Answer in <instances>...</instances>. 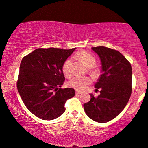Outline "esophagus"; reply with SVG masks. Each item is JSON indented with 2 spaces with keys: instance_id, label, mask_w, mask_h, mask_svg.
I'll use <instances>...</instances> for the list:
<instances>
[{
  "instance_id": "obj_1",
  "label": "esophagus",
  "mask_w": 148,
  "mask_h": 148,
  "mask_svg": "<svg viewBox=\"0 0 148 148\" xmlns=\"http://www.w3.org/2000/svg\"><path fill=\"white\" fill-rule=\"evenodd\" d=\"M76 94H80L81 92H80V91H76Z\"/></svg>"
}]
</instances>
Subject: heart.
I'll use <instances>...</instances> for the list:
<instances>
[{
    "instance_id": "b5f03b06",
    "label": "heart",
    "mask_w": 148,
    "mask_h": 148,
    "mask_svg": "<svg viewBox=\"0 0 148 148\" xmlns=\"http://www.w3.org/2000/svg\"><path fill=\"white\" fill-rule=\"evenodd\" d=\"M77 59L83 61L88 68H89V72L91 74H95L96 71L93 70V68L96 63V59L91 54L89 53L88 52L83 51L76 55ZM72 59L70 58L65 61L62 66V72L63 75L66 78H70L72 74ZM91 83V79L88 76L85 77H74L68 81V86L69 87L73 88L78 91H83L87 88L88 86L90 85Z\"/></svg>"
}]
</instances>
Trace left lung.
Wrapping results in <instances>:
<instances>
[{
    "mask_svg": "<svg viewBox=\"0 0 148 148\" xmlns=\"http://www.w3.org/2000/svg\"><path fill=\"white\" fill-rule=\"evenodd\" d=\"M100 57L102 74L95 84L100 94L84 104L89 118L99 123L112 120L123 111L132 93V67L124 55L117 50L97 46L91 48Z\"/></svg>",
    "mask_w": 148,
    "mask_h": 148,
    "instance_id": "left-lung-1",
    "label": "left lung"
}]
</instances>
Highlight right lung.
<instances>
[{
    "mask_svg": "<svg viewBox=\"0 0 148 148\" xmlns=\"http://www.w3.org/2000/svg\"><path fill=\"white\" fill-rule=\"evenodd\" d=\"M75 49L38 48L22 59L17 88L27 108L39 118L59 117L65 102L75 96L74 89L59 88L65 80L63 63Z\"/></svg>",
    "mask_w": 148,
    "mask_h": 148,
    "instance_id": "add662e5",
    "label": "right lung"
}]
</instances>
